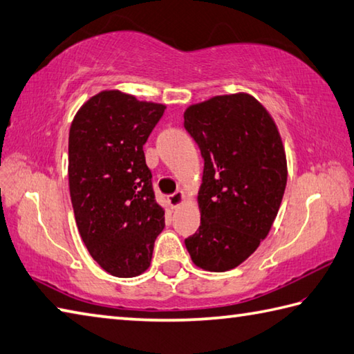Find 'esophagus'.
<instances>
[{
    "instance_id": "obj_1",
    "label": "esophagus",
    "mask_w": 354,
    "mask_h": 354,
    "mask_svg": "<svg viewBox=\"0 0 354 354\" xmlns=\"http://www.w3.org/2000/svg\"><path fill=\"white\" fill-rule=\"evenodd\" d=\"M184 198H185L184 192H176V193H173V195L169 196V203H170L173 209H176V207H179L184 203Z\"/></svg>"
}]
</instances>
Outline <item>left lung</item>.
Segmentation results:
<instances>
[{"label":"left lung","mask_w":354,"mask_h":354,"mask_svg":"<svg viewBox=\"0 0 354 354\" xmlns=\"http://www.w3.org/2000/svg\"><path fill=\"white\" fill-rule=\"evenodd\" d=\"M184 127L204 158L201 225L185 247L198 267L227 272L244 262L273 225L287 184L286 151L272 116L247 93L190 106Z\"/></svg>","instance_id":"left-lung-1"}]
</instances>
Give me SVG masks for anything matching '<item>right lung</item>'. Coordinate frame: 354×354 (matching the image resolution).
I'll return each instance as SVG.
<instances>
[{"mask_svg": "<svg viewBox=\"0 0 354 354\" xmlns=\"http://www.w3.org/2000/svg\"><path fill=\"white\" fill-rule=\"evenodd\" d=\"M165 106L106 90L82 106L68 133V189L90 256L118 278L149 268L164 210L155 199L144 144Z\"/></svg>", "mask_w": 354, "mask_h": 354, "instance_id": "obj_1", "label": "right lung"}]
</instances>
